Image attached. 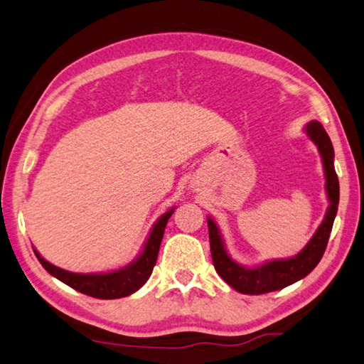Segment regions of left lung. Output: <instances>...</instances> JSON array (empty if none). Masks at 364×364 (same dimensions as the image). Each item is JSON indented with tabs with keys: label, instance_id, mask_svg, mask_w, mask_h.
Returning a JSON list of instances; mask_svg holds the SVG:
<instances>
[{
	"label": "left lung",
	"instance_id": "1",
	"mask_svg": "<svg viewBox=\"0 0 364 364\" xmlns=\"http://www.w3.org/2000/svg\"><path fill=\"white\" fill-rule=\"evenodd\" d=\"M309 139L317 145L320 156H322L325 178H326V194H328L330 206L326 211L323 223L320 224L314 237L303 251L291 259L286 260H273L263 263L255 268H245L238 265L237 262L230 259L227 254L223 238H220L219 230L213 219H208V232H210V247L213 265H215L218 274L233 287L240 294L246 295H262L268 291L281 290L290 286L296 281L303 279L308 276L312 269L317 267V263L322 259V255L328 245V238L333 229L334 216L338 213L339 203V180L334 170V149L328 134L323 129V126L318 121H311L306 126Z\"/></svg>",
	"mask_w": 364,
	"mask_h": 364
}]
</instances>
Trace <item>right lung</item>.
<instances>
[{"label": "right lung", "instance_id": "right-lung-1", "mask_svg": "<svg viewBox=\"0 0 364 364\" xmlns=\"http://www.w3.org/2000/svg\"><path fill=\"white\" fill-rule=\"evenodd\" d=\"M175 208L168 210L167 213L158 219L154 224L151 233L146 240V245L144 251L135 259L131 265H127L117 272L112 273H101V274H78L70 273L66 269H61L58 267L48 263L46 259L41 257V254L33 249L36 257L41 262L47 272L55 276L56 279L66 284V286L75 289L80 294H85L92 298H99V300H115V298H123L137 291L151 276L153 268L156 265L159 254V246L164 237V230L168 223L170 216L173 215Z\"/></svg>", "mask_w": 364, "mask_h": 364}]
</instances>
